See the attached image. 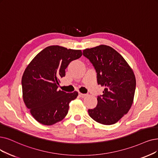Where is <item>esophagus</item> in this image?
I'll return each mask as SVG.
<instances>
[{"instance_id":"34e87169","label":"esophagus","mask_w":158,"mask_h":158,"mask_svg":"<svg viewBox=\"0 0 158 158\" xmlns=\"http://www.w3.org/2000/svg\"><path fill=\"white\" fill-rule=\"evenodd\" d=\"M78 95H79V97H81V98H84V97H85L87 96V94H83V93H78Z\"/></svg>"}]
</instances>
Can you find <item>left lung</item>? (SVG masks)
Segmentation results:
<instances>
[{
  "mask_svg": "<svg viewBox=\"0 0 158 158\" xmlns=\"http://www.w3.org/2000/svg\"><path fill=\"white\" fill-rule=\"evenodd\" d=\"M97 73L98 84L104 87L97 106L88 110L89 116L104 125L116 123L128 112L134 102L136 80L133 70L112 47L100 45L83 50Z\"/></svg>",
  "mask_w": 158,
  "mask_h": 158,
  "instance_id": "obj_1",
  "label": "left lung"
}]
</instances>
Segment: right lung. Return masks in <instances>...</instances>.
Returning <instances> with one entry per match:
<instances>
[{
	"mask_svg": "<svg viewBox=\"0 0 158 158\" xmlns=\"http://www.w3.org/2000/svg\"><path fill=\"white\" fill-rule=\"evenodd\" d=\"M81 50L59 45L46 47L37 54L25 69L22 77L23 101L32 117L44 125H52L67 115L69 103L78 95L58 88L65 69L80 58Z\"/></svg>",
	"mask_w": 158,
	"mask_h": 158,
	"instance_id": "1",
	"label": "right lung"
}]
</instances>
